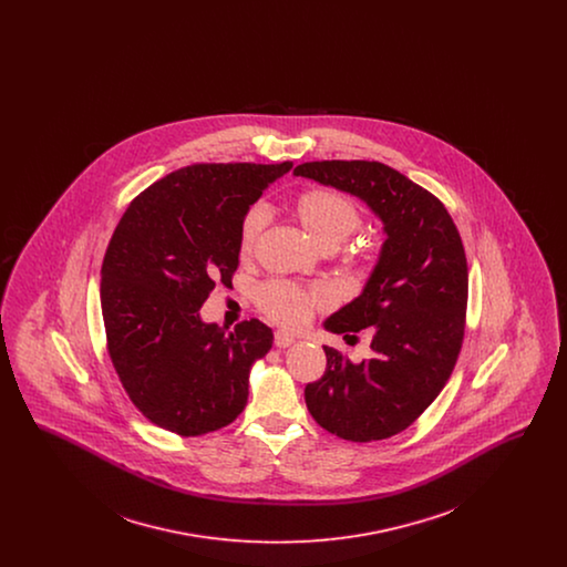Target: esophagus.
Segmentation results:
<instances>
[{
  "instance_id": "esophagus-1",
  "label": "esophagus",
  "mask_w": 567,
  "mask_h": 567,
  "mask_svg": "<svg viewBox=\"0 0 567 567\" xmlns=\"http://www.w3.org/2000/svg\"><path fill=\"white\" fill-rule=\"evenodd\" d=\"M293 342H296V336L289 333V331H285V329H278V331L274 333V344H276L278 349H287V347H291Z\"/></svg>"
}]
</instances>
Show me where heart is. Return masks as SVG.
Here are the masks:
<instances>
[{
	"label": "heart",
	"instance_id": "obj_1",
	"mask_svg": "<svg viewBox=\"0 0 567 567\" xmlns=\"http://www.w3.org/2000/svg\"><path fill=\"white\" fill-rule=\"evenodd\" d=\"M297 216L308 234L321 246H338L354 234L363 215L344 193L333 189L303 190L297 197ZM268 204H252L240 223V252L250 255L270 223ZM259 308L278 323L301 327L315 310L331 306L333 297L323 285L297 287L287 280H268L257 289Z\"/></svg>",
	"mask_w": 567,
	"mask_h": 567
}]
</instances>
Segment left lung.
<instances>
[{"mask_svg":"<svg viewBox=\"0 0 567 567\" xmlns=\"http://www.w3.org/2000/svg\"><path fill=\"white\" fill-rule=\"evenodd\" d=\"M296 176L351 193L382 220L384 243L361 296L333 312L331 333H372V357L354 363L323 347L321 380L306 384L312 419L351 442L410 427L453 374L465 331L467 261L444 204L378 162H310Z\"/></svg>","mask_w":567,"mask_h":567,"instance_id":"left-lung-1","label":"left lung"}]
</instances>
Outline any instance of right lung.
<instances>
[{
	"instance_id": "right-lung-1",
	"label": "right lung",
	"mask_w": 567,
	"mask_h": 567,
	"mask_svg": "<svg viewBox=\"0 0 567 567\" xmlns=\"http://www.w3.org/2000/svg\"><path fill=\"white\" fill-rule=\"evenodd\" d=\"M293 163H197L142 190L121 216L102 264L112 365L135 408L178 435L238 419L248 374L274 342L250 319L227 331L199 308L238 270L246 210Z\"/></svg>"
}]
</instances>
